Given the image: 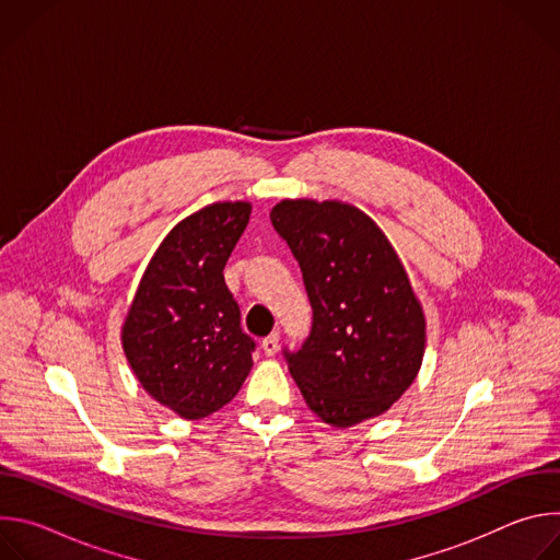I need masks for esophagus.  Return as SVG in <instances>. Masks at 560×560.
I'll return each instance as SVG.
<instances>
[{
    "mask_svg": "<svg viewBox=\"0 0 560 560\" xmlns=\"http://www.w3.org/2000/svg\"><path fill=\"white\" fill-rule=\"evenodd\" d=\"M261 348H264V352H266L268 357H275V354L279 352V332H272L270 337H266V339L261 341Z\"/></svg>",
    "mask_w": 560,
    "mask_h": 560,
    "instance_id": "34e87169",
    "label": "esophagus"
}]
</instances>
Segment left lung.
I'll list each match as a JSON object with an SVG mask.
<instances>
[{
  "label": "left lung",
  "mask_w": 560,
  "mask_h": 560,
  "mask_svg": "<svg viewBox=\"0 0 560 560\" xmlns=\"http://www.w3.org/2000/svg\"><path fill=\"white\" fill-rule=\"evenodd\" d=\"M270 221L299 261L312 328L283 359L305 404L350 428L383 415L415 381L425 318L381 228L354 206L281 201Z\"/></svg>",
  "instance_id": "left-lung-1"
}]
</instances>
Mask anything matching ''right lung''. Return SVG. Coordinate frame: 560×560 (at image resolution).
Instances as JSON below:
<instances>
[{
  "instance_id": "obj_1",
  "label": "right lung",
  "mask_w": 560,
  "mask_h": 560,
  "mask_svg": "<svg viewBox=\"0 0 560 560\" xmlns=\"http://www.w3.org/2000/svg\"><path fill=\"white\" fill-rule=\"evenodd\" d=\"M250 203H214L173 228L150 259L121 341L139 383L184 419L228 401L253 368L255 339L223 268L250 221Z\"/></svg>"
}]
</instances>
